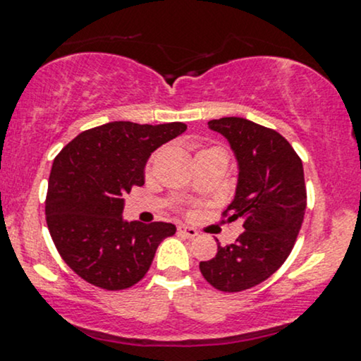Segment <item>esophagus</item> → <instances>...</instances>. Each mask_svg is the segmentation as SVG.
<instances>
[{"instance_id":"34e87169","label":"esophagus","mask_w":361,"mask_h":361,"mask_svg":"<svg viewBox=\"0 0 361 361\" xmlns=\"http://www.w3.org/2000/svg\"><path fill=\"white\" fill-rule=\"evenodd\" d=\"M178 232L181 233V235L188 237V238H195L198 235V232L195 228H190V227H178Z\"/></svg>"}]
</instances>
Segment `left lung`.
I'll return each instance as SVG.
<instances>
[{
	"instance_id": "8db88e82",
	"label": "left lung",
	"mask_w": 361,
	"mask_h": 361,
	"mask_svg": "<svg viewBox=\"0 0 361 361\" xmlns=\"http://www.w3.org/2000/svg\"><path fill=\"white\" fill-rule=\"evenodd\" d=\"M227 137L238 163L235 197L224 212L244 219L233 244L200 262L207 282L224 293H240L271 277L293 250L306 210L305 169L288 139L244 117L208 121Z\"/></svg>"
}]
</instances>
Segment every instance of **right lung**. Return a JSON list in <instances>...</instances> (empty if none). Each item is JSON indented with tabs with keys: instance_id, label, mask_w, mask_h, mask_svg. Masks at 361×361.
I'll return each instance as SVG.
<instances>
[{
	"instance_id": "right-lung-1",
	"label": "right lung",
	"mask_w": 361,
	"mask_h": 361,
	"mask_svg": "<svg viewBox=\"0 0 361 361\" xmlns=\"http://www.w3.org/2000/svg\"><path fill=\"white\" fill-rule=\"evenodd\" d=\"M186 131L183 123L114 121L87 129L56 154L45 200L47 225L60 257L89 284L128 289L146 276L173 224L126 222L124 195L145 185L154 149Z\"/></svg>"
}]
</instances>
